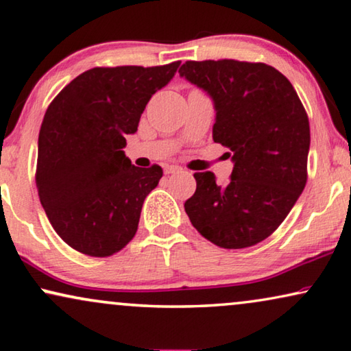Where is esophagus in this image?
I'll use <instances>...</instances> for the list:
<instances>
[{
  "label": "esophagus",
  "instance_id": "1",
  "mask_svg": "<svg viewBox=\"0 0 351 351\" xmlns=\"http://www.w3.org/2000/svg\"><path fill=\"white\" fill-rule=\"evenodd\" d=\"M178 171H181V167H180V165H165V167H164V173H165V175L178 173Z\"/></svg>",
  "mask_w": 351,
  "mask_h": 351
}]
</instances>
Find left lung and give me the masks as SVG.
<instances>
[{
    "instance_id": "8db88e82",
    "label": "left lung",
    "mask_w": 351,
    "mask_h": 351,
    "mask_svg": "<svg viewBox=\"0 0 351 351\" xmlns=\"http://www.w3.org/2000/svg\"><path fill=\"white\" fill-rule=\"evenodd\" d=\"M180 76L213 98L214 142L234 162L226 186L213 171L193 175L186 214L217 247H253L282 223L308 181V114L291 81L263 62L187 60Z\"/></svg>"
}]
</instances>
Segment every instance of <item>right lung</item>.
Wrapping results in <instances>:
<instances>
[{"mask_svg": "<svg viewBox=\"0 0 351 351\" xmlns=\"http://www.w3.org/2000/svg\"><path fill=\"white\" fill-rule=\"evenodd\" d=\"M181 60L95 66L49 103L38 132L36 184L49 223L76 252L108 258L136 236L142 204L162 169L131 164L123 148Z\"/></svg>", "mask_w": 351, "mask_h": 351, "instance_id": "1", "label": "right lung"}]
</instances>
